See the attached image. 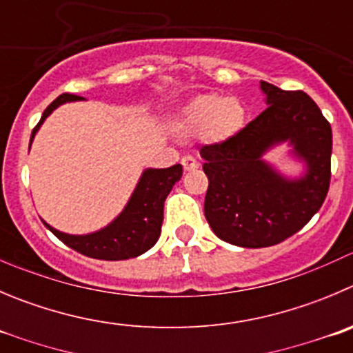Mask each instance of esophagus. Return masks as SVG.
I'll return each mask as SVG.
<instances>
[{
  "mask_svg": "<svg viewBox=\"0 0 353 353\" xmlns=\"http://www.w3.org/2000/svg\"><path fill=\"white\" fill-rule=\"evenodd\" d=\"M182 164H183V170L185 171H194L199 168V163H197L196 157H192V156H183Z\"/></svg>",
  "mask_w": 353,
  "mask_h": 353,
  "instance_id": "esophagus-1",
  "label": "esophagus"
}]
</instances>
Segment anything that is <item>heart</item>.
<instances>
[{
	"mask_svg": "<svg viewBox=\"0 0 353 353\" xmlns=\"http://www.w3.org/2000/svg\"><path fill=\"white\" fill-rule=\"evenodd\" d=\"M244 124V107L234 97L206 93L182 107L176 128L189 139L203 135L210 143H223L241 132Z\"/></svg>",
	"mask_w": 353,
	"mask_h": 353,
	"instance_id": "heart-1",
	"label": "heart"
}]
</instances>
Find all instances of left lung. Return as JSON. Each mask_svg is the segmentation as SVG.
Instances as JSON below:
<instances>
[{
	"label": "left lung",
	"mask_w": 353,
	"mask_h": 353,
	"mask_svg": "<svg viewBox=\"0 0 353 353\" xmlns=\"http://www.w3.org/2000/svg\"><path fill=\"white\" fill-rule=\"evenodd\" d=\"M267 109L223 143L204 145L208 185L204 216L225 243L267 248L296 234L321 210L331 180V124L305 92L260 83ZM286 141L305 164L298 179L277 172L263 156Z\"/></svg>",
	"instance_id": "8db88e82"
}]
</instances>
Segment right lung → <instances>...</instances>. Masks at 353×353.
Here are the masks:
<instances>
[{
    "instance_id": "right-lung-1",
    "label": "right lung",
    "mask_w": 353,
    "mask_h": 353,
    "mask_svg": "<svg viewBox=\"0 0 353 353\" xmlns=\"http://www.w3.org/2000/svg\"><path fill=\"white\" fill-rule=\"evenodd\" d=\"M76 100H83V97L72 95V93H62L60 97H57L46 107L39 123L32 130L31 143L38 133L39 126L45 123L46 117L57 107L65 102H76ZM182 173L183 170L180 164L163 168V170H156V168L143 170L128 204L107 227L97 230V232L85 234V236H72V234L53 229L52 225L46 223L45 220H43V223L63 244H67L78 253L85 254V256L109 261L137 258L149 251L159 239L164 201H166L168 194L171 192L174 183L182 179Z\"/></svg>"
}]
</instances>
